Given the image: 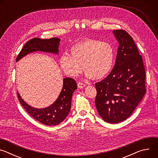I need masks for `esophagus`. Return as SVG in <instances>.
Wrapping results in <instances>:
<instances>
[{
	"instance_id": "1",
	"label": "esophagus",
	"mask_w": 158,
	"mask_h": 158,
	"mask_svg": "<svg viewBox=\"0 0 158 158\" xmlns=\"http://www.w3.org/2000/svg\"><path fill=\"white\" fill-rule=\"evenodd\" d=\"M85 86V84H84L83 82H79L77 83V87L79 89H81V88H83Z\"/></svg>"
}]
</instances>
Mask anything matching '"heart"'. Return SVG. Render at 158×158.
<instances>
[{
    "label": "heart",
    "mask_w": 158,
    "mask_h": 158,
    "mask_svg": "<svg viewBox=\"0 0 158 158\" xmlns=\"http://www.w3.org/2000/svg\"><path fill=\"white\" fill-rule=\"evenodd\" d=\"M114 59V51L109 44L96 39H87L73 46L70 56L62 54L59 62L64 73L69 76H77L82 66L87 77L101 79L111 70Z\"/></svg>",
    "instance_id": "b5f03b06"
}]
</instances>
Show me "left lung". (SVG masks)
<instances>
[{"label": "left lung", "instance_id": "obj_1", "mask_svg": "<svg viewBox=\"0 0 158 158\" xmlns=\"http://www.w3.org/2000/svg\"><path fill=\"white\" fill-rule=\"evenodd\" d=\"M119 42L114 67L110 74L95 84V104L106 122L116 124L127 119L146 92L145 67L132 37L124 30H114Z\"/></svg>", "mask_w": 158, "mask_h": 158}]
</instances>
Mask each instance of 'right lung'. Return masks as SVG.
Wrapping results in <instances>:
<instances>
[{
	"label": "right lung",
	"mask_w": 158,
	"mask_h": 158,
	"mask_svg": "<svg viewBox=\"0 0 158 158\" xmlns=\"http://www.w3.org/2000/svg\"><path fill=\"white\" fill-rule=\"evenodd\" d=\"M60 40L56 37L49 39L33 38L25 44L18 54L16 61L27 54L36 51L57 53ZM76 89L77 84L74 79L64 78L59 98L51 106L44 109H36L29 106L22 100L19 93L17 96L22 107L34 119L45 125L56 126L62 122L68 115L71 107L72 96Z\"/></svg>",
	"instance_id": "add662e5"
}]
</instances>
